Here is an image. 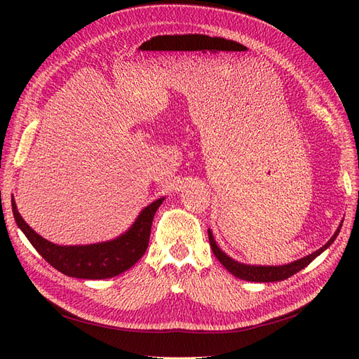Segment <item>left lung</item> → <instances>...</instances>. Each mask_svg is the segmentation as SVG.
Wrapping results in <instances>:
<instances>
[{
    "label": "left lung",
    "mask_w": 359,
    "mask_h": 359,
    "mask_svg": "<svg viewBox=\"0 0 359 359\" xmlns=\"http://www.w3.org/2000/svg\"><path fill=\"white\" fill-rule=\"evenodd\" d=\"M341 229V224L339 226V229L335 231V233L332 235L331 240L325 244L323 247H320L316 252L302 257L299 260H295V262L283 265V266H253V265H244L240 262H235L233 259H231L227 255H224L222 250L217 247L212 233L211 231H208V238H210V245L212 248V253L215 255V257L220 260V264L229 271L231 274H233L235 277L241 278V280H247V281H259V283H269V281H280V280H286L290 276L299 273L302 268H306L310 262H313L314 259H316L325 248H328L334 240L339 235Z\"/></svg>",
    "instance_id": "obj_1"
}]
</instances>
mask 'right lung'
I'll use <instances>...</instances> for the list:
<instances>
[{"label": "right lung", "mask_w": 359, "mask_h": 359, "mask_svg": "<svg viewBox=\"0 0 359 359\" xmlns=\"http://www.w3.org/2000/svg\"><path fill=\"white\" fill-rule=\"evenodd\" d=\"M165 198L148 205L135 224L116 240L90 245H57L46 241L25 223L12 199L15 220L39 255L60 273L76 278H111L132 268L148 248L154 214Z\"/></svg>", "instance_id": "add662e5"}]
</instances>
